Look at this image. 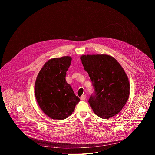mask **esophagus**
Wrapping results in <instances>:
<instances>
[{
	"instance_id": "1",
	"label": "esophagus",
	"mask_w": 155,
	"mask_h": 155,
	"mask_svg": "<svg viewBox=\"0 0 155 155\" xmlns=\"http://www.w3.org/2000/svg\"><path fill=\"white\" fill-rule=\"evenodd\" d=\"M86 94H84V95H82L81 96V100H82V101H84V100H85L86 99Z\"/></svg>"
}]
</instances>
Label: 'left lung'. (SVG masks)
<instances>
[{"instance_id": "left-lung-1", "label": "left lung", "mask_w": 155, "mask_h": 155, "mask_svg": "<svg viewBox=\"0 0 155 155\" xmlns=\"http://www.w3.org/2000/svg\"><path fill=\"white\" fill-rule=\"evenodd\" d=\"M88 73L95 93L89 101L99 117L108 119L118 114L129 98L128 77L120 63L108 54H86L80 57Z\"/></svg>"}]
</instances>
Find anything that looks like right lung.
I'll return each instance as SVG.
<instances>
[{"instance_id": "obj_1", "label": "right lung", "mask_w": 155, "mask_h": 155, "mask_svg": "<svg viewBox=\"0 0 155 155\" xmlns=\"http://www.w3.org/2000/svg\"><path fill=\"white\" fill-rule=\"evenodd\" d=\"M71 61L72 58L68 56L49 59L43 65L35 80L37 103L43 112L53 120L67 118L80 100L65 80Z\"/></svg>"}]
</instances>
